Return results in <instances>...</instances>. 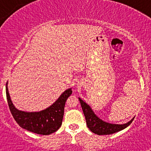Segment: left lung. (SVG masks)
Returning <instances> with one entry per match:
<instances>
[{
    "mask_svg": "<svg viewBox=\"0 0 151 151\" xmlns=\"http://www.w3.org/2000/svg\"><path fill=\"white\" fill-rule=\"evenodd\" d=\"M79 100L80 101L81 109H82L83 113L86 119V122L87 127L91 132L94 133L97 135H109L112 133L119 132V131L124 130L127 128L130 124L132 123L135 117H133L131 121L124 124H114L106 122L102 119L99 118L93 110L91 106L83 101L81 98L79 97Z\"/></svg>",
    "mask_w": 151,
    "mask_h": 151,
    "instance_id": "1",
    "label": "left lung"
}]
</instances>
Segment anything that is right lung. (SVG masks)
Wrapping results in <instances>:
<instances>
[{
  "label": "right lung",
  "mask_w": 151,
  "mask_h": 151,
  "mask_svg": "<svg viewBox=\"0 0 151 151\" xmlns=\"http://www.w3.org/2000/svg\"><path fill=\"white\" fill-rule=\"evenodd\" d=\"M6 91L10 111L18 125L30 132L40 135H50L60 129L63 119L65 102L72 93L71 88L67 89L47 108L40 111L27 112L15 108L8 91V81Z\"/></svg>",
  "instance_id": "add662e5"
}]
</instances>
